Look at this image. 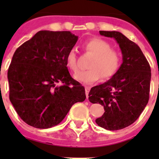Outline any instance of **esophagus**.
<instances>
[{
    "instance_id": "34e87169",
    "label": "esophagus",
    "mask_w": 159,
    "mask_h": 159,
    "mask_svg": "<svg viewBox=\"0 0 159 159\" xmlns=\"http://www.w3.org/2000/svg\"><path fill=\"white\" fill-rule=\"evenodd\" d=\"M90 89H91V88H90V87H88V86L85 87V92H86L87 98H88V94H89Z\"/></svg>"
}]
</instances>
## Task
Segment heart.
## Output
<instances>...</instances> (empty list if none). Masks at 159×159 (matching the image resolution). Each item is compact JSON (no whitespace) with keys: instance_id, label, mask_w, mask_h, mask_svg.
Listing matches in <instances>:
<instances>
[{"instance_id":"obj_1","label":"heart","mask_w":159,"mask_h":159,"mask_svg":"<svg viewBox=\"0 0 159 159\" xmlns=\"http://www.w3.org/2000/svg\"><path fill=\"white\" fill-rule=\"evenodd\" d=\"M85 49L93 55L89 63L90 69L79 71L73 75L78 82L85 84H93L102 76V80H108L119 69L121 57L118 52L111 49L108 42L102 39H92L85 43ZM66 65L71 71L77 70V60L75 50H70L66 56Z\"/></svg>"}]
</instances>
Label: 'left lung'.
<instances>
[{
  "mask_svg": "<svg viewBox=\"0 0 159 159\" xmlns=\"http://www.w3.org/2000/svg\"><path fill=\"white\" fill-rule=\"evenodd\" d=\"M102 36L114 38L119 43L123 63L107 82L92 88L88 99L103 106L105 112L95 119L108 130H121L139 117L149 100L151 72L140 48L116 31H99Z\"/></svg>",
  "mask_w": 159,
  "mask_h": 159,
  "instance_id": "obj_1",
  "label": "left lung"
}]
</instances>
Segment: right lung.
I'll return each instance as SVG.
<instances>
[{
    "label": "right lung",
    "mask_w": 159,
    "mask_h": 159,
    "mask_svg": "<svg viewBox=\"0 0 159 159\" xmlns=\"http://www.w3.org/2000/svg\"><path fill=\"white\" fill-rule=\"evenodd\" d=\"M77 40L68 31L43 30L14 52L8 70L9 99L27 124L40 129L54 127L74 103L86 99L85 89L71 78L65 62Z\"/></svg>",
    "instance_id": "1"
}]
</instances>
